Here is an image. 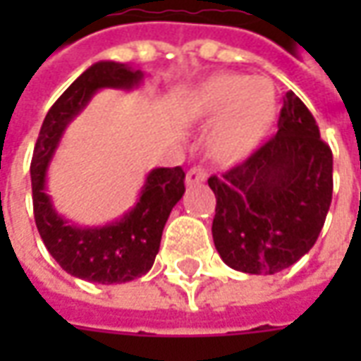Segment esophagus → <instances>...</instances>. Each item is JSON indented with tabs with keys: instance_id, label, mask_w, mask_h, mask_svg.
Segmentation results:
<instances>
[{
	"instance_id": "esophagus-1",
	"label": "esophagus",
	"mask_w": 361,
	"mask_h": 361,
	"mask_svg": "<svg viewBox=\"0 0 361 361\" xmlns=\"http://www.w3.org/2000/svg\"><path fill=\"white\" fill-rule=\"evenodd\" d=\"M207 180V170L201 168V166H193L188 173H185V185L188 188H193L197 183H203Z\"/></svg>"
}]
</instances>
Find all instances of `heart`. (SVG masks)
<instances>
[{
	"label": "heart",
	"instance_id": "heart-1",
	"mask_svg": "<svg viewBox=\"0 0 361 361\" xmlns=\"http://www.w3.org/2000/svg\"><path fill=\"white\" fill-rule=\"evenodd\" d=\"M185 116L209 123L217 119L207 141L216 162H238L261 142L279 118V92L271 79L219 73L191 90Z\"/></svg>",
	"mask_w": 361,
	"mask_h": 361
}]
</instances>
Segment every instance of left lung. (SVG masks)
<instances>
[{
  "instance_id": "left-lung-1",
  "label": "left lung",
  "mask_w": 361,
  "mask_h": 361,
  "mask_svg": "<svg viewBox=\"0 0 361 361\" xmlns=\"http://www.w3.org/2000/svg\"><path fill=\"white\" fill-rule=\"evenodd\" d=\"M209 188L222 261L247 274H274L317 242L333 199V152L311 111L288 90L276 135L245 162L211 176Z\"/></svg>"
}]
</instances>
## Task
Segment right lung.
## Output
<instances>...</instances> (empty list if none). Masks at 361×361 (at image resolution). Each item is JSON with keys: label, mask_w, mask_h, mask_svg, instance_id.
<instances>
[{"label": "right lung", "mask_w": 361, "mask_h": 361, "mask_svg": "<svg viewBox=\"0 0 361 361\" xmlns=\"http://www.w3.org/2000/svg\"><path fill=\"white\" fill-rule=\"evenodd\" d=\"M142 71L127 63L98 61L59 96L46 114L36 141L30 180L36 228L46 250L75 279L96 284H121L147 274L154 263L170 212L185 193V172L176 168L150 170L133 209L106 226H77L54 209L46 193V172L67 126L100 89L131 90Z\"/></svg>", "instance_id": "right-lung-1"}]
</instances>
